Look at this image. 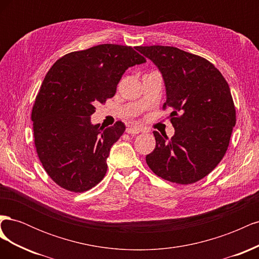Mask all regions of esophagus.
Wrapping results in <instances>:
<instances>
[{"label":"esophagus","instance_id":"esophagus-1","mask_svg":"<svg viewBox=\"0 0 259 259\" xmlns=\"http://www.w3.org/2000/svg\"><path fill=\"white\" fill-rule=\"evenodd\" d=\"M140 132H143L142 131V128H140L139 126H128L127 128H126V133L127 134H139Z\"/></svg>","mask_w":259,"mask_h":259}]
</instances>
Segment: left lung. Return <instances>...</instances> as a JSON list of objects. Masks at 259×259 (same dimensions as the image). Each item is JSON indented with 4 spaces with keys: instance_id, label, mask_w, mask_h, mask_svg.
Wrapping results in <instances>:
<instances>
[{
    "instance_id": "8db88e82",
    "label": "left lung",
    "mask_w": 259,
    "mask_h": 259,
    "mask_svg": "<svg viewBox=\"0 0 259 259\" xmlns=\"http://www.w3.org/2000/svg\"><path fill=\"white\" fill-rule=\"evenodd\" d=\"M159 68L166 89L175 134L167 140L153 132L154 150L146 156L155 175L171 183L199 182L222 161L236 125L229 85L215 66L173 46L136 49Z\"/></svg>"
}]
</instances>
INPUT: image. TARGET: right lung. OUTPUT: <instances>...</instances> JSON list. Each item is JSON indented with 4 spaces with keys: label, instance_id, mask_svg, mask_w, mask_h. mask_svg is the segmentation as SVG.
<instances>
[{
    "label": "right lung",
    "instance_id": "1",
    "mask_svg": "<svg viewBox=\"0 0 259 259\" xmlns=\"http://www.w3.org/2000/svg\"><path fill=\"white\" fill-rule=\"evenodd\" d=\"M144 62L131 46L100 44L69 53L49 70L31 120L38 159L58 186L84 192L103 180L109 152L125 125H93L91 115L96 104L114 96L125 70Z\"/></svg>",
    "mask_w": 259,
    "mask_h": 259
}]
</instances>
